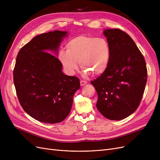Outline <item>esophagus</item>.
<instances>
[{
	"instance_id": "34e87169",
	"label": "esophagus",
	"mask_w": 160,
	"mask_h": 160,
	"mask_svg": "<svg viewBox=\"0 0 160 160\" xmlns=\"http://www.w3.org/2000/svg\"><path fill=\"white\" fill-rule=\"evenodd\" d=\"M86 83H87V81H84V80H81V81H80L81 86H83V85H85Z\"/></svg>"
}]
</instances>
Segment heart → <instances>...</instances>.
I'll list each match as a JSON object with an SVG mask.
<instances>
[{
	"mask_svg": "<svg viewBox=\"0 0 160 160\" xmlns=\"http://www.w3.org/2000/svg\"><path fill=\"white\" fill-rule=\"evenodd\" d=\"M65 48L59 51L58 59L67 75H75L78 62L85 75L103 74L109 65L111 51L104 38L79 35L67 42Z\"/></svg>",
	"mask_w": 160,
	"mask_h": 160,
	"instance_id": "heart-1",
	"label": "heart"
}]
</instances>
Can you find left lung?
<instances>
[{
  "label": "left lung",
  "instance_id": "1",
  "mask_svg": "<svg viewBox=\"0 0 160 160\" xmlns=\"http://www.w3.org/2000/svg\"><path fill=\"white\" fill-rule=\"evenodd\" d=\"M111 55L107 69L91 83L98 93L96 106L111 120L126 118L137 109L147 82L144 57L126 32L118 28L106 29Z\"/></svg>",
  "mask_w": 160,
  "mask_h": 160
}]
</instances>
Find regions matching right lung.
Listing matches in <instances>:
<instances>
[{"mask_svg":"<svg viewBox=\"0 0 160 160\" xmlns=\"http://www.w3.org/2000/svg\"><path fill=\"white\" fill-rule=\"evenodd\" d=\"M67 31L41 34L19 51L13 71L14 84L22 109L38 122L57 123L70 113L80 88L79 78L65 75L58 54Z\"/></svg>","mask_w":160,"mask_h":160,"instance_id":"right-lung-1","label":"right lung"}]
</instances>
